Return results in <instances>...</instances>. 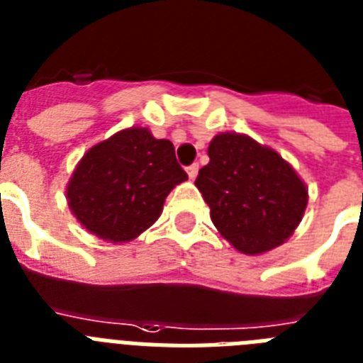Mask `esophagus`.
<instances>
[{"label":"esophagus","mask_w":363,"mask_h":363,"mask_svg":"<svg viewBox=\"0 0 363 363\" xmlns=\"http://www.w3.org/2000/svg\"><path fill=\"white\" fill-rule=\"evenodd\" d=\"M187 176L191 179H194L199 176V163H193L191 167H187Z\"/></svg>","instance_id":"34e87169"}]
</instances>
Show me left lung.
I'll return each mask as SVG.
<instances>
[{
	"label": "left lung",
	"mask_w": 363,
	"mask_h": 363,
	"mask_svg": "<svg viewBox=\"0 0 363 363\" xmlns=\"http://www.w3.org/2000/svg\"><path fill=\"white\" fill-rule=\"evenodd\" d=\"M208 155L194 185L235 250L259 256L291 238L306 211L308 187L277 150L226 131L215 135Z\"/></svg>",
	"instance_id": "8db88e82"
}]
</instances>
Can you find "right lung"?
<instances>
[{"mask_svg": "<svg viewBox=\"0 0 363 363\" xmlns=\"http://www.w3.org/2000/svg\"><path fill=\"white\" fill-rule=\"evenodd\" d=\"M185 179L174 145L133 125L86 150L67 185L68 208L98 239L128 242L160 218L164 199Z\"/></svg>", "mask_w": 363, "mask_h": 363, "instance_id": "1", "label": "right lung"}]
</instances>
